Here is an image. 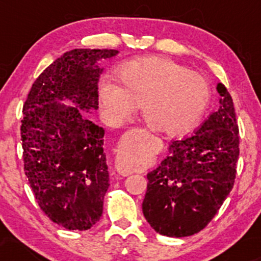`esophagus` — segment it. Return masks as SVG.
Returning <instances> with one entry per match:
<instances>
[{
    "label": "esophagus",
    "instance_id": "34e87169",
    "mask_svg": "<svg viewBox=\"0 0 261 261\" xmlns=\"http://www.w3.org/2000/svg\"><path fill=\"white\" fill-rule=\"evenodd\" d=\"M116 170H118L119 174H121V175H128L133 173V170H131L130 168H127V167H125L124 164L120 162V160L116 161Z\"/></svg>",
    "mask_w": 261,
    "mask_h": 261
}]
</instances>
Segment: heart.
Returning <instances> with one entry per match:
<instances>
[{"label":"heart","mask_w":261,"mask_h":261,"mask_svg":"<svg viewBox=\"0 0 261 261\" xmlns=\"http://www.w3.org/2000/svg\"><path fill=\"white\" fill-rule=\"evenodd\" d=\"M119 76L121 83L110 74L99 82L101 113L112 125L130 118L141 103L149 127L175 136L195 126L207 109V81L170 59L131 60L120 66Z\"/></svg>","instance_id":"heart-1"}]
</instances>
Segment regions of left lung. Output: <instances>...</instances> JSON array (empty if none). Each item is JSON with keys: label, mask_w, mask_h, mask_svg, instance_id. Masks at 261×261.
<instances>
[{"label": "left lung", "mask_w": 261, "mask_h": 261, "mask_svg": "<svg viewBox=\"0 0 261 261\" xmlns=\"http://www.w3.org/2000/svg\"><path fill=\"white\" fill-rule=\"evenodd\" d=\"M220 108L191 137L173 141L161 166L147 174L142 211L155 232L193 236L215 217L234 184L239 136L234 106L222 83Z\"/></svg>", "instance_id": "8db88e82"}]
</instances>
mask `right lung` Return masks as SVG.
Listing matches in <instances>:
<instances>
[{
  "mask_svg": "<svg viewBox=\"0 0 261 261\" xmlns=\"http://www.w3.org/2000/svg\"><path fill=\"white\" fill-rule=\"evenodd\" d=\"M118 50L74 49L41 72L23 107L24 170L35 199L53 222L87 230L100 220L109 188L104 131L83 112L98 109V62ZM66 100L76 107L65 106Z\"/></svg>",
  "mask_w": 261,
  "mask_h": 261,
  "instance_id": "1",
  "label": "right lung"
}]
</instances>
